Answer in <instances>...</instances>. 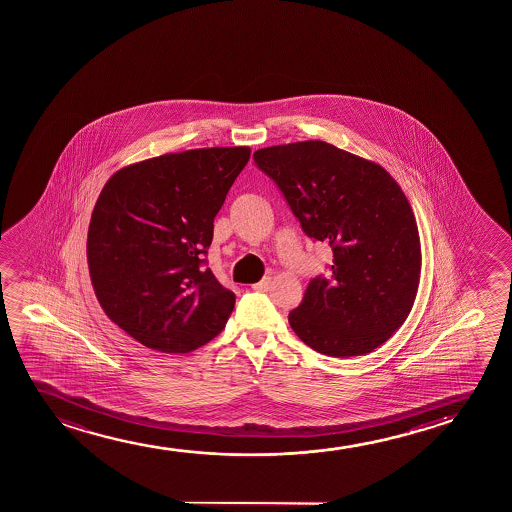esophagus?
I'll return each mask as SVG.
<instances>
[{
	"label": "esophagus",
	"mask_w": 512,
	"mask_h": 512,
	"mask_svg": "<svg viewBox=\"0 0 512 512\" xmlns=\"http://www.w3.org/2000/svg\"><path fill=\"white\" fill-rule=\"evenodd\" d=\"M271 288V278L269 276H266L264 280L259 281V283H255L253 285V290H260V292H266V290H269Z\"/></svg>",
	"instance_id": "esophagus-1"
}]
</instances>
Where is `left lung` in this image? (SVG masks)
Returning a JSON list of instances; mask_svg holds the SVG:
<instances>
[{"instance_id": "1", "label": "left lung", "mask_w": 512, "mask_h": 512, "mask_svg": "<svg viewBox=\"0 0 512 512\" xmlns=\"http://www.w3.org/2000/svg\"><path fill=\"white\" fill-rule=\"evenodd\" d=\"M253 161L280 187L302 231L334 253L329 278L309 281L290 327L327 357L376 350L406 322L420 285V234L399 183L325 141L260 148Z\"/></svg>"}]
</instances>
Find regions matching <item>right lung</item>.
Returning a JSON list of instances; mask_svg holds the SVG:
<instances>
[{
  "instance_id": "add662e5",
  "label": "right lung",
  "mask_w": 512,
  "mask_h": 512,
  "mask_svg": "<svg viewBox=\"0 0 512 512\" xmlns=\"http://www.w3.org/2000/svg\"><path fill=\"white\" fill-rule=\"evenodd\" d=\"M250 152L159 155L119 169L101 190L87 232L92 288L106 316L150 350L189 353L225 329L236 295L201 264Z\"/></svg>"
}]
</instances>
